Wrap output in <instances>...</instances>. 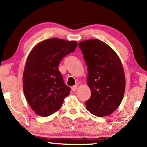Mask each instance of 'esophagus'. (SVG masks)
Masks as SVG:
<instances>
[{"label":"esophagus","instance_id":"1","mask_svg":"<svg viewBox=\"0 0 147 147\" xmlns=\"http://www.w3.org/2000/svg\"><path fill=\"white\" fill-rule=\"evenodd\" d=\"M71 89H72V90L73 91V92H75L76 90H77V86H72Z\"/></svg>","mask_w":147,"mask_h":147}]
</instances>
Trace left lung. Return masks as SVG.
Wrapping results in <instances>:
<instances>
[{"mask_svg": "<svg viewBox=\"0 0 147 147\" xmlns=\"http://www.w3.org/2000/svg\"><path fill=\"white\" fill-rule=\"evenodd\" d=\"M88 66L87 84L91 96L86 109L99 117L118 108L125 90V77L121 59L105 42L92 39L79 43Z\"/></svg>", "mask_w": 147, "mask_h": 147, "instance_id": "left-lung-1", "label": "left lung"}]
</instances>
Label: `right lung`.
<instances>
[{
  "mask_svg": "<svg viewBox=\"0 0 147 147\" xmlns=\"http://www.w3.org/2000/svg\"><path fill=\"white\" fill-rule=\"evenodd\" d=\"M75 41L51 38L38 44L31 51L23 73V90L30 107L39 116L58 111L70 88L64 84L58 66L61 59L73 53Z\"/></svg>",
  "mask_w": 147,
  "mask_h": 147,
  "instance_id": "1",
  "label": "right lung"
}]
</instances>
